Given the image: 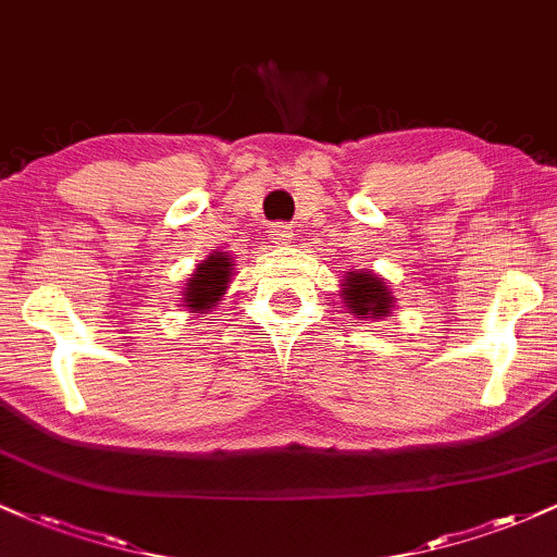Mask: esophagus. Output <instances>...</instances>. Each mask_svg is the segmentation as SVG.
Returning a JSON list of instances; mask_svg holds the SVG:
<instances>
[{
  "instance_id": "34e87169",
  "label": "esophagus",
  "mask_w": 557,
  "mask_h": 557,
  "mask_svg": "<svg viewBox=\"0 0 557 557\" xmlns=\"http://www.w3.org/2000/svg\"><path fill=\"white\" fill-rule=\"evenodd\" d=\"M293 240V230L287 225H272L270 227V243L272 246H287Z\"/></svg>"
}]
</instances>
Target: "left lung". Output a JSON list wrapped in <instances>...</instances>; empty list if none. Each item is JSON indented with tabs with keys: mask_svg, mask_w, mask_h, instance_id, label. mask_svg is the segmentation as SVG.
I'll return each mask as SVG.
<instances>
[{
	"mask_svg": "<svg viewBox=\"0 0 557 557\" xmlns=\"http://www.w3.org/2000/svg\"><path fill=\"white\" fill-rule=\"evenodd\" d=\"M341 298L348 314H354L356 319H372V322L393 314L395 306V298L389 293L385 277L367 270L345 272L341 283Z\"/></svg>",
	"mask_w": 557,
	"mask_h": 557,
	"instance_id": "1",
	"label": "left lung"
}]
</instances>
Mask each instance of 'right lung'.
<instances>
[{"instance_id": "obj_1", "label": "right lung", "mask_w": 557, "mask_h": 557, "mask_svg": "<svg viewBox=\"0 0 557 557\" xmlns=\"http://www.w3.org/2000/svg\"><path fill=\"white\" fill-rule=\"evenodd\" d=\"M233 259L227 253L214 251L201 264H196L194 274L185 280L183 287V306L190 314H207L220 304L233 283Z\"/></svg>"}]
</instances>
